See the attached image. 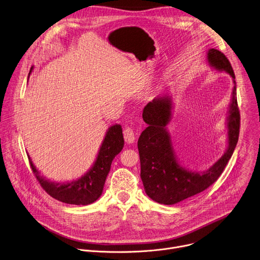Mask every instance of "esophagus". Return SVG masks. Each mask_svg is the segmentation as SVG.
<instances>
[{
  "label": "esophagus",
  "mask_w": 260,
  "mask_h": 260,
  "mask_svg": "<svg viewBox=\"0 0 260 260\" xmlns=\"http://www.w3.org/2000/svg\"><path fill=\"white\" fill-rule=\"evenodd\" d=\"M123 137H124V141L127 144H133L136 140V135L135 132L132 127H125L123 131Z\"/></svg>",
  "instance_id": "obj_1"
}]
</instances>
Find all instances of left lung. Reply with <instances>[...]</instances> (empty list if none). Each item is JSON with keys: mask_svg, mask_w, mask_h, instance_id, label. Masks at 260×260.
Here are the masks:
<instances>
[{"mask_svg": "<svg viewBox=\"0 0 260 260\" xmlns=\"http://www.w3.org/2000/svg\"><path fill=\"white\" fill-rule=\"evenodd\" d=\"M207 60L214 69L229 73L235 84L226 117L228 147L224 154L207 170L187 169L180 164L167 129L172 109L170 97L158 96L149 102L143 110V119L148 126L138 141L141 179L146 194L160 204H176L206 190L222 174L238 143L240 112L234 70L224 54L216 49L208 50Z\"/></svg>", "mask_w": 260, "mask_h": 260, "instance_id": "left-lung-1", "label": "left lung"}]
</instances>
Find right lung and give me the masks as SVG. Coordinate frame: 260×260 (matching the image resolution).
<instances>
[{
	"label": "right lung",
	"instance_id": "obj_1",
	"mask_svg": "<svg viewBox=\"0 0 260 260\" xmlns=\"http://www.w3.org/2000/svg\"><path fill=\"white\" fill-rule=\"evenodd\" d=\"M32 68L34 67L30 68L28 77ZM123 145L124 140L121 125H111L106 133L93 166L82 177L69 183H55L45 179L41 176L29 156L28 160L37 180L50 196L67 204L88 205L95 202L102 195L112 160L120 153Z\"/></svg>",
	"mask_w": 260,
	"mask_h": 260
}]
</instances>
